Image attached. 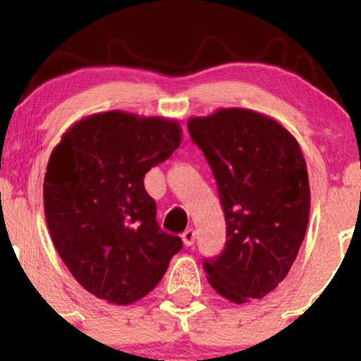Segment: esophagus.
<instances>
[{"instance_id": "esophagus-1", "label": "esophagus", "mask_w": 361, "mask_h": 361, "mask_svg": "<svg viewBox=\"0 0 361 361\" xmlns=\"http://www.w3.org/2000/svg\"><path fill=\"white\" fill-rule=\"evenodd\" d=\"M181 239H183L185 246H192L195 243V231L193 229H186L183 234H181Z\"/></svg>"}]
</instances>
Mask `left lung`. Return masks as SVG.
<instances>
[{"label": "left lung", "mask_w": 361, "mask_h": 361, "mask_svg": "<svg viewBox=\"0 0 361 361\" xmlns=\"http://www.w3.org/2000/svg\"><path fill=\"white\" fill-rule=\"evenodd\" d=\"M188 130L209 161L226 215V247L205 259L207 280L234 304L263 299L288 275L307 231L302 149L280 122L247 109L192 117Z\"/></svg>", "instance_id": "obj_1"}]
</instances>
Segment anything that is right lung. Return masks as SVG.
<instances>
[{
  "mask_svg": "<svg viewBox=\"0 0 361 361\" xmlns=\"http://www.w3.org/2000/svg\"><path fill=\"white\" fill-rule=\"evenodd\" d=\"M175 118L102 111L74 122L49 157L44 212L57 252L82 288L109 304L146 297L183 247L156 222L144 175L181 144Z\"/></svg>",
  "mask_w": 361,
  "mask_h": 361,
  "instance_id": "1",
  "label": "right lung"
}]
</instances>
